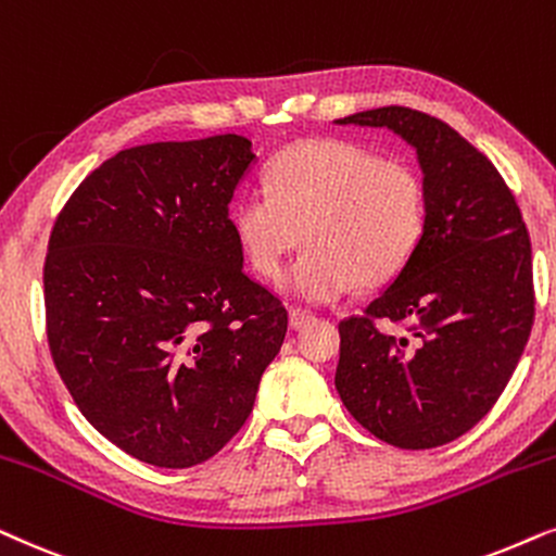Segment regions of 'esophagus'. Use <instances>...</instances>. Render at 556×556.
<instances>
[{
	"instance_id": "34e87169",
	"label": "esophagus",
	"mask_w": 556,
	"mask_h": 556,
	"mask_svg": "<svg viewBox=\"0 0 556 556\" xmlns=\"http://www.w3.org/2000/svg\"><path fill=\"white\" fill-rule=\"evenodd\" d=\"M313 313H309V309H302V307H290V328L292 330H300V328H305V325L313 320Z\"/></svg>"
}]
</instances>
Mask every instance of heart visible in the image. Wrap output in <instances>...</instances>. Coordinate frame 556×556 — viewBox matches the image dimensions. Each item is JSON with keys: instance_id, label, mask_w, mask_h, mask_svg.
<instances>
[{"instance_id": "heart-1", "label": "heart", "mask_w": 556, "mask_h": 556, "mask_svg": "<svg viewBox=\"0 0 556 556\" xmlns=\"http://www.w3.org/2000/svg\"><path fill=\"white\" fill-rule=\"evenodd\" d=\"M231 226L251 269L279 277L305 236L307 249L282 287L309 305L353 287L394 279L417 254L427 226V192L406 162L343 139H305L266 167V192L236 201Z\"/></svg>"}]
</instances>
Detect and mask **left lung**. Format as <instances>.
<instances>
[{
	"mask_svg": "<svg viewBox=\"0 0 556 556\" xmlns=\"http://www.w3.org/2000/svg\"><path fill=\"white\" fill-rule=\"evenodd\" d=\"M336 124L402 137L417 152L427 192L417 254L364 317L340 323V402L389 445H447L491 412L527 348L534 323L527 226L493 162L440 118L383 106ZM381 316L412 324L410 338L376 331Z\"/></svg>",
	"mask_w": 556,
	"mask_h": 556,
	"instance_id": "obj_1",
	"label": "left lung"
}]
</instances>
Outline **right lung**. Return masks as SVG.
<instances>
[{"mask_svg":"<svg viewBox=\"0 0 556 556\" xmlns=\"http://www.w3.org/2000/svg\"><path fill=\"white\" fill-rule=\"evenodd\" d=\"M254 162L241 135L129 147L78 185L50 233L58 374L103 438L154 468L216 455L282 348L287 309L247 277L228 216Z\"/></svg>","mask_w":556,"mask_h":556,"instance_id":"right-lung-1","label":"right lung"}]
</instances>
